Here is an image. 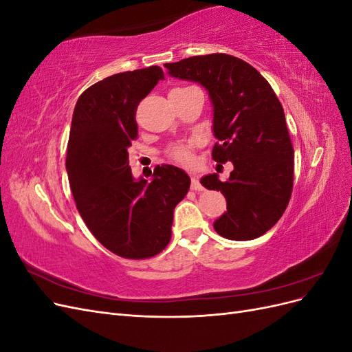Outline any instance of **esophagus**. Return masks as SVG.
I'll return each instance as SVG.
<instances>
[{"instance_id":"1","label":"esophagus","mask_w":352,"mask_h":352,"mask_svg":"<svg viewBox=\"0 0 352 352\" xmlns=\"http://www.w3.org/2000/svg\"><path fill=\"white\" fill-rule=\"evenodd\" d=\"M190 189H194V190H202V185H201V182L198 180V177L194 175L192 176V180H190Z\"/></svg>"}]
</instances>
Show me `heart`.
Segmentation results:
<instances>
[{"label":"heart","mask_w":352,"mask_h":352,"mask_svg":"<svg viewBox=\"0 0 352 352\" xmlns=\"http://www.w3.org/2000/svg\"><path fill=\"white\" fill-rule=\"evenodd\" d=\"M168 155L172 157L175 162L180 163V164H190L192 163V153H190L189 148L186 145H176L173 146L172 150H170Z\"/></svg>","instance_id":"heart-1"}]
</instances>
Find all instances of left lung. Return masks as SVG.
<instances>
[{
    "mask_svg": "<svg viewBox=\"0 0 352 352\" xmlns=\"http://www.w3.org/2000/svg\"><path fill=\"white\" fill-rule=\"evenodd\" d=\"M164 67L172 78L206 88L219 141L211 155L233 164L226 182L217 173L201 177L202 186L226 198L228 211L214 221V230L232 241L264 235L282 217L294 184V148L269 82L247 61L228 54L195 56Z\"/></svg>",
    "mask_w": 352,
    "mask_h": 352,
    "instance_id": "obj_1",
    "label": "left lung"
}]
</instances>
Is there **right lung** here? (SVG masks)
Returning a JSON list of instances; mask_svg holds the SVG:
<instances>
[{"mask_svg":"<svg viewBox=\"0 0 352 352\" xmlns=\"http://www.w3.org/2000/svg\"><path fill=\"white\" fill-rule=\"evenodd\" d=\"M163 79L158 66L113 74L80 95L72 117L66 170L74 202L92 235L123 258L167 247L175 207L190 185L172 164L157 166L151 182L135 179L129 166L136 109Z\"/></svg>","mask_w":352,"mask_h":352,"instance_id":"obj_1","label":"right lung"}]
</instances>
